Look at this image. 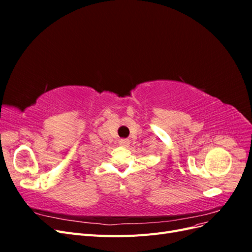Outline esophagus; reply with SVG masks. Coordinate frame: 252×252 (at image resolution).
Masks as SVG:
<instances>
[{
  "label": "esophagus",
  "instance_id": "1",
  "mask_svg": "<svg viewBox=\"0 0 252 252\" xmlns=\"http://www.w3.org/2000/svg\"><path fill=\"white\" fill-rule=\"evenodd\" d=\"M119 144L121 145V146L127 147L128 145H129V140H128V139H121V140L119 141Z\"/></svg>",
  "mask_w": 252,
  "mask_h": 252
}]
</instances>
